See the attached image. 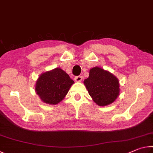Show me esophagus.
<instances>
[{"label":"esophagus","mask_w":153,"mask_h":153,"mask_svg":"<svg viewBox=\"0 0 153 153\" xmlns=\"http://www.w3.org/2000/svg\"><path fill=\"white\" fill-rule=\"evenodd\" d=\"M82 79H83V77L82 76H78L75 77V81L77 82H82Z\"/></svg>","instance_id":"34e87169"}]
</instances>
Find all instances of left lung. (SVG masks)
<instances>
[{
	"label": "left lung",
	"mask_w": 153,
	"mask_h": 153,
	"mask_svg": "<svg viewBox=\"0 0 153 153\" xmlns=\"http://www.w3.org/2000/svg\"><path fill=\"white\" fill-rule=\"evenodd\" d=\"M84 83L92 100L99 106L111 104L120 95L118 79L100 67H94L90 69L89 77Z\"/></svg>",
	"instance_id": "obj_1"
}]
</instances>
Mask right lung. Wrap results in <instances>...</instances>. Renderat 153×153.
Masks as SVG:
<instances>
[{"label":"right lung","mask_w":153,"mask_h":153,"mask_svg":"<svg viewBox=\"0 0 153 153\" xmlns=\"http://www.w3.org/2000/svg\"><path fill=\"white\" fill-rule=\"evenodd\" d=\"M74 83L69 75L58 67L41 74L35 90L44 102L56 105L65 98Z\"/></svg>","instance_id":"right-lung-1"}]
</instances>
